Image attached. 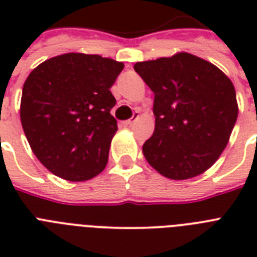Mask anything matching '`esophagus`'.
Wrapping results in <instances>:
<instances>
[{
    "instance_id": "obj_1",
    "label": "esophagus",
    "mask_w": 257,
    "mask_h": 257,
    "mask_svg": "<svg viewBox=\"0 0 257 257\" xmlns=\"http://www.w3.org/2000/svg\"><path fill=\"white\" fill-rule=\"evenodd\" d=\"M137 118H139V114H137V113H135V116H133L132 118H129V120L124 121V122H122V124H124V125H132L133 122H135V121L137 120Z\"/></svg>"
}]
</instances>
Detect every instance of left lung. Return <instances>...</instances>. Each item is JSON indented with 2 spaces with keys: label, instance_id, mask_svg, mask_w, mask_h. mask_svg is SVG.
<instances>
[{
  "label": "left lung",
  "instance_id": "8db88e82",
  "mask_svg": "<svg viewBox=\"0 0 257 257\" xmlns=\"http://www.w3.org/2000/svg\"><path fill=\"white\" fill-rule=\"evenodd\" d=\"M135 70L155 93V132L143 145L149 165L172 180L192 179L211 168L239 114L227 74L185 52L136 62Z\"/></svg>",
  "mask_w": 257,
  "mask_h": 257
}]
</instances>
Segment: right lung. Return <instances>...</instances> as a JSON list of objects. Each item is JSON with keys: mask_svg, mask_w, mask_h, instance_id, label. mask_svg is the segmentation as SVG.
<instances>
[{"mask_svg": "<svg viewBox=\"0 0 257 257\" xmlns=\"http://www.w3.org/2000/svg\"><path fill=\"white\" fill-rule=\"evenodd\" d=\"M122 62L65 53L34 68L22 88L20 117L30 148L53 175L86 181L104 171L117 121L109 89Z\"/></svg>", "mask_w": 257, "mask_h": 257, "instance_id": "obj_1", "label": "right lung"}]
</instances>
